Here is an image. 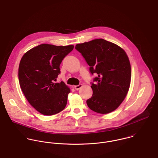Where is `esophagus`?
I'll return each mask as SVG.
<instances>
[{
    "instance_id": "1",
    "label": "esophagus",
    "mask_w": 158,
    "mask_h": 158,
    "mask_svg": "<svg viewBox=\"0 0 158 158\" xmlns=\"http://www.w3.org/2000/svg\"><path fill=\"white\" fill-rule=\"evenodd\" d=\"M82 87V84H79L78 85H75V86H74V88H75V89H76V90H78V89H79L80 88H81Z\"/></svg>"
}]
</instances>
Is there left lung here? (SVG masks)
<instances>
[{
    "label": "left lung",
    "mask_w": 158,
    "mask_h": 158,
    "mask_svg": "<svg viewBox=\"0 0 158 158\" xmlns=\"http://www.w3.org/2000/svg\"><path fill=\"white\" fill-rule=\"evenodd\" d=\"M75 48L89 66L91 75H97L91 82L93 94L86 100L88 106L101 114L113 111L124 100L130 85L131 70L127 53L102 39L77 44Z\"/></svg>",
    "instance_id": "8db88e82"
}]
</instances>
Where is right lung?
Instances as JSON below:
<instances>
[{"mask_svg":"<svg viewBox=\"0 0 158 158\" xmlns=\"http://www.w3.org/2000/svg\"><path fill=\"white\" fill-rule=\"evenodd\" d=\"M73 47L41 44L26 52L20 60L21 89L29 103L42 114H55L67 105L70 88L64 81H55L60 73L62 60Z\"/></svg>","mask_w":158,"mask_h":158,"instance_id":"obj_1","label":"right lung"}]
</instances>
